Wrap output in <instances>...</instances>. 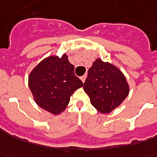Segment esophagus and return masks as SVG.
<instances>
[{
  "mask_svg": "<svg viewBox=\"0 0 157 157\" xmlns=\"http://www.w3.org/2000/svg\"><path fill=\"white\" fill-rule=\"evenodd\" d=\"M82 82H83V83H84L85 82V81H86V75H83V76H82Z\"/></svg>",
  "mask_w": 157,
  "mask_h": 157,
  "instance_id": "esophagus-1",
  "label": "esophagus"
}]
</instances>
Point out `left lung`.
I'll return each instance as SVG.
<instances>
[{
  "instance_id": "obj_1",
  "label": "left lung",
  "mask_w": 157,
  "mask_h": 157,
  "mask_svg": "<svg viewBox=\"0 0 157 157\" xmlns=\"http://www.w3.org/2000/svg\"><path fill=\"white\" fill-rule=\"evenodd\" d=\"M91 105L102 114H108L122 103L129 94L123 73L114 65L96 59L88 70L83 86Z\"/></svg>"
}]
</instances>
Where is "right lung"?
Wrapping results in <instances>:
<instances>
[{
  "mask_svg": "<svg viewBox=\"0 0 157 157\" xmlns=\"http://www.w3.org/2000/svg\"><path fill=\"white\" fill-rule=\"evenodd\" d=\"M66 54L45 58L30 73L28 85L37 105L52 114L65 111L70 97L83 83Z\"/></svg>",
  "mask_w": 157,
  "mask_h": 157,
  "instance_id": "right-lung-1",
  "label": "right lung"
}]
</instances>
